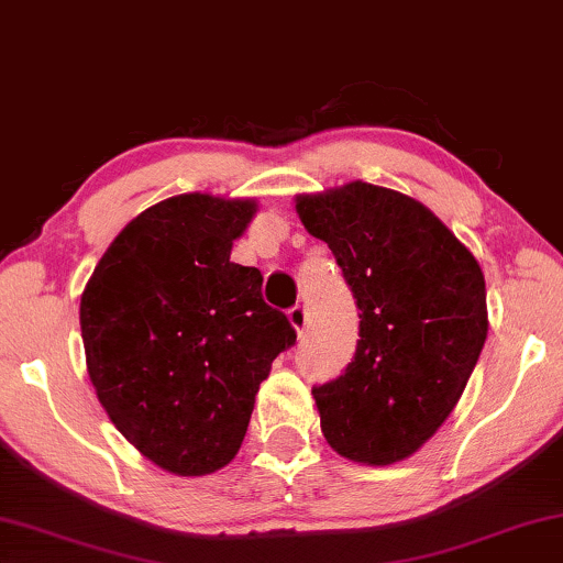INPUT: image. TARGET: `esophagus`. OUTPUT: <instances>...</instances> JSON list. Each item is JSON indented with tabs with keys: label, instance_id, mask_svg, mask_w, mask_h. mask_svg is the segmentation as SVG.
Listing matches in <instances>:
<instances>
[{
	"label": "esophagus",
	"instance_id": "esophagus-1",
	"mask_svg": "<svg viewBox=\"0 0 563 563\" xmlns=\"http://www.w3.org/2000/svg\"><path fill=\"white\" fill-rule=\"evenodd\" d=\"M288 318H290V325L298 330V335H300V338L308 333L310 316H308V308H306V306H292V308L288 310Z\"/></svg>",
	"mask_w": 563,
	"mask_h": 563
}]
</instances>
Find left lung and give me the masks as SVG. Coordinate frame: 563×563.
<instances>
[{"instance_id": "8db88e82", "label": "left lung", "mask_w": 563, "mask_h": 563, "mask_svg": "<svg viewBox=\"0 0 563 563\" xmlns=\"http://www.w3.org/2000/svg\"><path fill=\"white\" fill-rule=\"evenodd\" d=\"M361 310V341L335 380L313 386L330 449L388 466L439 431L486 343V283L443 222L396 190L351 183L298 198Z\"/></svg>"}]
</instances>
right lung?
Wrapping results in <instances>:
<instances>
[{"label":"right lung","instance_id":"obj_1","mask_svg":"<svg viewBox=\"0 0 563 563\" xmlns=\"http://www.w3.org/2000/svg\"><path fill=\"white\" fill-rule=\"evenodd\" d=\"M253 200L177 195L130 222L79 302L87 373L114 428L159 468L205 476L235 459L271 363L296 328L230 263Z\"/></svg>","mask_w":563,"mask_h":563}]
</instances>
